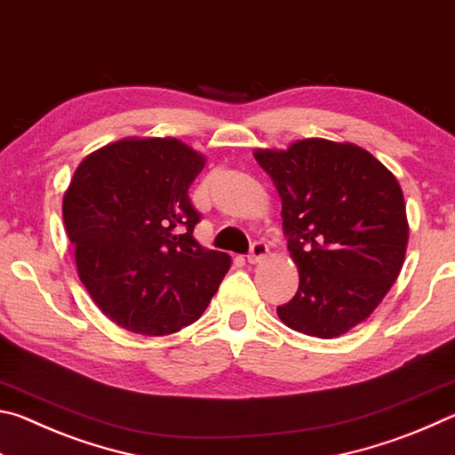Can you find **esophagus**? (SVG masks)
<instances>
[{
	"label": "esophagus",
	"instance_id": "34e87169",
	"mask_svg": "<svg viewBox=\"0 0 455 455\" xmlns=\"http://www.w3.org/2000/svg\"><path fill=\"white\" fill-rule=\"evenodd\" d=\"M267 255H268V246H267L263 241H257L255 244L251 246V252H249V257H246V260H249L251 265H257V263H260V260H263Z\"/></svg>",
	"mask_w": 455,
	"mask_h": 455
}]
</instances>
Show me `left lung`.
I'll return each instance as SVG.
<instances>
[{
    "label": "left lung",
    "mask_w": 455,
    "mask_h": 455,
    "mask_svg": "<svg viewBox=\"0 0 455 455\" xmlns=\"http://www.w3.org/2000/svg\"><path fill=\"white\" fill-rule=\"evenodd\" d=\"M281 196L299 289L276 315L299 333L333 339L371 315L405 260L402 187L373 154L351 142L305 138L255 150Z\"/></svg>",
    "instance_id": "1"
}]
</instances>
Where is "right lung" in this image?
I'll list each match as a JSON object with an SVG mask.
<instances>
[{
    "mask_svg": "<svg viewBox=\"0 0 455 455\" xmlns=\"http://www.w3.org/2000/svg\"><path fill=\"white\" fill-rule=\"evenodd\" d=\"M206 158L176 138H122L88 154L61 203L78 276L108 319L171 335L198 321L230 268L200 246L188 188Z\"/></svg>",
    "mask_w": 455,
    "mask_h": 455,
    "instance_id": "right-lung-1",
    "label": "right lung"
}]
</instances>
